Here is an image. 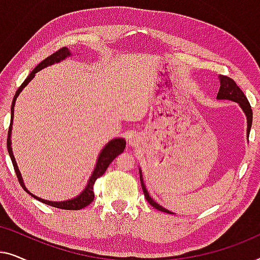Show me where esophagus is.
<instances>
[{
	"mask_svg": "<svg viewBox=\"0 0 260 260\" xmlns=\"http://www.w3.org/2000/svg\"><path fill=\"white\" fill-rule=\"evenodd\" d=\"M138 143H140V137H138L137 135H133V136L129 138V144L137 145Z\"/></svg>",
	"mask_w": 260,
	"mask_h": 260,
	"instance_id": "34e87169",
	"label": "esophagus"
}]
</instances>
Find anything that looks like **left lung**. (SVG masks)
Instances as JSON below:
<instances>
[{"instance_id":"1","label":"left lung","mask_w":260,"mask_h":260,"mask_svg":"<svg viewBox=\"0 0 260 260\" xmlns=\"http://www.w3.org/2000/svg\"><path fill=\"white\" fill-rule=\"evenodd\" d=\"M219 80H220V88H219L218 95H216V99H219V101H231V102L238 103V104H239L240 109L243 110L245 116H246V120H247L246 135L248 137L250 136V130L252 126V110H251V105L247 101L246 95H245L244 92L240 90L239 86L236 84V81H234L233 79H231V78L226 77V76H219ZM138 170H140V180H141V184H142V189H143L144 197H145V199H147V201L149 202V204H150L154 208L158 209V211L169 213V214H175V213L166 209L163 206L158 205L155 200H152V198L149 195L147 187H145V184H144L143 175H142V169L140 168Z\"/></svg>"}]
</instances>
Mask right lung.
I'll use <instances>...</instances> for the list:
<instances>
[{"mask_svg":"<svg viewBox=\"0 0 260 260\" xmlns=\"http://www.w3.org/2000/svg\"><path fill=\"white\" fill-rule=\"evenodd\" d=\"M70 56H72V53H71V51L67 47H63L61 49H59L58 52L53 53V54L49 55L48 58L42 60V61L39 63V65L35 67V69L31 71L29 74H28V77L26 78V80L23 81L22 85L17 88L16 93L13 98L12 108H10V126H9V131H8V138H7V148H8L9 156H10V158H12L14 169H15V173L17 175V179H19V182L21 183V186H22L23 189L26 190L28 194L31 195L34 199H37V200L44 202V204H46V205L52 206V207L61 208V209H73V211H77V209H81V208L86 207L87 205H90L91 202L93 201V199H94L93 184L95 182V180H97L98 177H101L103 174L106 172V169H108L110 163H111L113 159L117 157V156H118L119 154H122V152L124 151V149H125V144H126V141L124 140V138L116 137V138H113V140L109 141V143H106L104 145V148L102 149L101 152H99L93 172H92L90 179H88L86 186H85L83 191H80L77 197L70 199V200H65V201H49V200H45V199L39 198V197H37V195L31 194L30 191L27 189V187L24 186L22 175H21L19 167H17V163L15 161V157H14L13 149H12V129H13V119H14V106H15L17 97H19L23 88L26 87L27 85L30 83L31 79L35 77V73H38L39 71L46 69V67L54 65V63L61 62L65 59L70 58Z\"/></svg>","mask_w":260,"mask_h":260,"instance_id":"right-lung-1","label":"right lung"}]
</instances>
